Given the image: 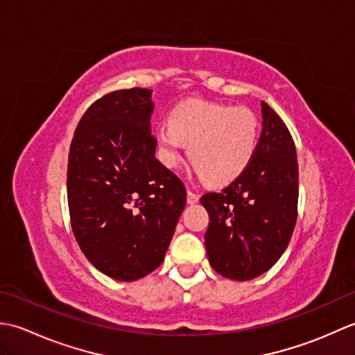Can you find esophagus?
Instances as JSON below:
<instances>
[{
	"mask_svg": "<svg viewBox=\"0 0 355 355\" xmlns=\"http://www.w3.org/2000/svg\"><path fill=\"white\" fill-rule=\"evenodd\" d=\"M198 200H200L198 193H195L192 191H187V202H189V205H195V202H198Z\"/></svg>",
	"mask_w": 355,
	"mask_h": 355,
	"instance_id": "esophagus-1",
	"label": "esophagus"
}]
</instances>
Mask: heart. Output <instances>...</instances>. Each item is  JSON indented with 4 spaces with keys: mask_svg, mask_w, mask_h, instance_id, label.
<instances>
[{
    "mask_svg": "<svg viewBox=\"0 0 355 355\" xmlns=\"http://www.w3.org/2000/svg\"><path fill=\"white\" fill-rule=\"evenodd\" d=\"M259 122L244 107L187 101L173 107L155 132L157 155L166 168L178 164L184 145L195 172L210 184H227L243 173L258 149Z\"/></svg>",
    "mask_w": 355,
    "mask_h": 355,
    "instance_id": "obj_1",
    "label": "heart"
}]
</instances>
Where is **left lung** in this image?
I'll return each instance as SVG.
<instances>
[{
  "label": "left lung",
  "instance_id": "8db88e82",
  "mask_svg": "<svg viewBox=\"0 0 355 355\" xmlns=\"http://www.w3.org/2000/svg\"><path fill=\"white\" fill-rule=\"evenodd\" d=\"M262 134L248 168L223 192L201 197L210 266L224 277L248 281L266 273L288 245L297 218L299 169L288 128L266 102Z\"/></svg>",
  "mask_w": 355,
  "mask_h": 355
}]
</instances>
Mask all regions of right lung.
Segmentation results:
<instances>
[{
  "mask_svg": "<svg viewBox=\"0 0 355 355\" xmlns=\"http://www.w3.org/2000/svg\"><path fill=\"white\" fill-rule=\"evenodd\" d=\"M153 89L112 92L74 131L67 171L70 220L82 253L116 281H137L162 266L186 187L155 158Z\"/></svg>",
  "mask_w": 355,
  "mask_h": 355,
  "instance_id": "right-lung-1",
  "label": "right lung"
}]
</instances>
